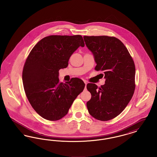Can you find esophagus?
Returning <instances> with one entry per match:
<instances>
[{
  "label": "esophagus",
  "mask_w": 157,
  "mask_h": 157,
  "mask_svg": "<svg viewBox=\"0 0 157 157\" xmlns=\"http://www.w3.org/2000/svg\"><path fill=\"white\" fill-rule=\"evenodd\" d=\"M84 83H85V88H86V84H87V82H86V81H84Z\"/></svg>",
  "instance_id": "esophagus-1"
}]
</instances>
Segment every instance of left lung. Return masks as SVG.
I'll return each mask as SVG.
<instances>
[{
	"label": "left lung",
	"instance_id": "8db88e82",
	"mask_svg": "<svg viewBox=\"0 0 157 157\" xmlns=\"http://www.w3.org/2000/svg\"><path fill=\"white\" fill-rule=\"evenodd\" d=\"M83 39L92 53L96 71L104 72L105 83L98 88L88 83L91 99L86 103L88 112L97 120L106 121L120 115L134 93L135 67L127 48L118 39L108 36H87Z\"/></svg>",
	"mask_w": 157,
	"mask_h": 157
}]
</instances>
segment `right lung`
I'll return each instance as SVG.
<instances>
[{
    "instance_id": "right-lung-1",
    "label": "right lung",
    "mask_w": 157,
    "mask_h": 157,
    "mask_svg": "<svg viewBox=\"0 0 157 157\" xmlns=\"http://www.w3.org/2000/svg\"><path fill=\"white\" fill-rule=\"evenodd\" d=\"M82 36L51 35L42 39L26 60L23 87L32 108L44 119L57 121L65 116L85 84L81 79L59 82V71L67 67L72 53L84 47Z\"/></svg>"
}]
</instances>
